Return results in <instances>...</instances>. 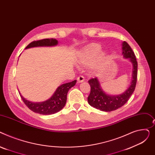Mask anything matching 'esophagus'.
<instances>
[{"instance_id": "34e87169", "label": "esophagus", "mask_w": 155, "mask_h": 155, "mask_svg": "<svg viewBox=\"0 0 155 155\" xmlns=\"http://www.w3.org/2000/svg\"><path fill=\"white\" fill-rule=\"evenodd\" d=\"M77 80H78V83H83V82L84 81V78L83 76H79L78 77Z\"/></svg>"}]
</instances>
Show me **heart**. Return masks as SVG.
<instances>
[{
    "label": "heart",
    "instance_id": "b5f03b06",
    "mask_svg": "<svg viewBox=\"0 0 155 155\" xmlns=\"http://www.w3.org/2000/svg\"><path fill=\"white\" fill-rule=\"evenodd\" d=\"M101 50V45L96 43H91L81 51L79 56L78 62L81 65H89L92 63L91 67L94 69H97L104 62L106 58V53Z\"/></svg>",
    "mask_w": 155,
    "mask_h": 155
}]
</instances>
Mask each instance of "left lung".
<instances>
[{
  "mask_svg": "<svg viewBox=\"0 0 155 155\" xmlns=\"http://www.w3.org/2000/svg\"><path fill=\"white\" fill-rule=\"evenodd\" d=\"M122 55L125 59H128L133 65L132 79L131 83L124 92L118 95H111L103 89L97 77L91 79L88 83L91 86V93L87 97L90 106L102 111H112L122 107L126 103L133 93L137 81L138 62L134 52L126 42L122 43Z\"/></svg>",
  "mask_w": 155,
  "mask_h": 155,
  "instance_id": "left-lung-1",
  "label": "left lung"
}]
</instances>
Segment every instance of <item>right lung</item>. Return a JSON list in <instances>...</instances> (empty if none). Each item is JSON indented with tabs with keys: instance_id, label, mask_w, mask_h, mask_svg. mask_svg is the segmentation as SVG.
<instances>
[{
	"instance_id": "right-lung-1",
	"label": "right lung",
	"mask_w": 155,
	"mask_h": 155,
	"mask_svg": "<svg viewBox=\"0 0 155 155\" xmlns=\"http://www.w3.org/2000/svg\"><path fill=\"white\" fill-rule=\"evenodd\" d=\"M58 44V41L56 39H44L31 42L25 49L36 47H52ZM76 80H74L59 86L53 95L49 99L43 102L34 103L28 101L21 94L19 91V93L25 104L33 112L44 115L52 114L61 111L64 107L69 90L76 84Z\"/></svg>"
}]
</instances>
